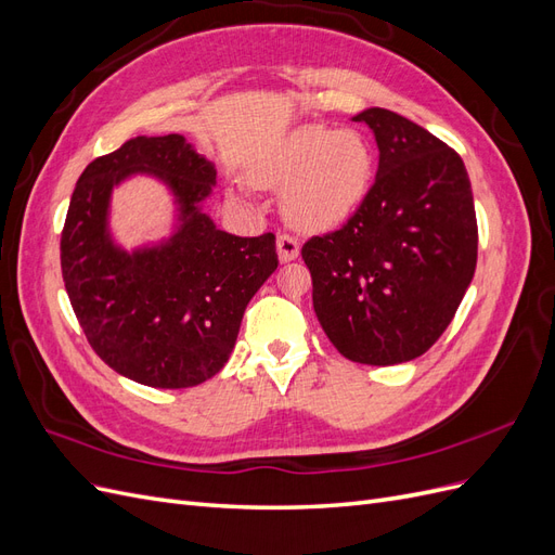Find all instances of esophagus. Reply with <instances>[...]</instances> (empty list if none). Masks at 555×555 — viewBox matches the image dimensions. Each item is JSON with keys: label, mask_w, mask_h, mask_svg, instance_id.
<instances>
[{"label": "esophagus", "mask_w": 555, "mask_h": 555, "mask_svg": "<svg viewBox=\"0 0 555 555\" xmlns=\"http://www.w3.org/2000/svg\"><path fill=\"white\" fill-rule=\"evenodd\" d=\"M300 255V245L296 238L287 236V233H282V236H278V257L280 261H294L296 257Z\"/></svg>", "instance_id": "1"}]
</instances>
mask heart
Here are the masks:
<instances>
[{
	"mask_svg": "<svg viewBox=\"0 0 555 555\" xmlns=\"http://www.w3.org/2000/svg\"><path fill=\"white\" fill-rule=\"evenodd\" d=\"M375 153L363 133L322 125L287 133L251 171L259 188L284 192L287 220L310 233H326L347 224L373 188Z\"/></svg>",
	"mask_w": 555,
	"mask_h": 555,
	"instance_id": "heart-1",
	"label": "heart"
}]
</instances>
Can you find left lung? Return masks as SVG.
<instances>
[{
    "label": "left lung",
    "mask_w": 555,
    "mask_h": 555,
    "mask_svg": "<svg viewBox=\"0 0 555 555\" xmlns=\"http://www.w3.org/2000/svg\"><path fill=\"white\" fill-rule=\"evenodd\" d=\"M371 127L379 166L351 220L304 245L312 306L343 357L396 365L422 357L451 324L477 266V217L463 159L386 108Z\"/></svg>",
    "instance_id": "obj_1"
}]
</instances>
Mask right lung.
I'll return each mask as SVG.
<instances>
[{"mask_svg": "<svg viewBox=\"0 0 555 555\" xmlns=\"http://www.w3.org/2000/svg\"><path fill=\"white\" fill-rule=\"evenodd\" d=\"M147 175L175 201L169 237L131 250L109 231V198ZM215 164L180 133L137 137L88 164L62 231V278L78 324L115 373L155 389H188L229 361L245 308L275 273V236L241 238L204 210Z\"/></svg>", "mask_w": 555, "mask_h": 555, "instance_id": "1", "label": "right lung"}]
</instances>
